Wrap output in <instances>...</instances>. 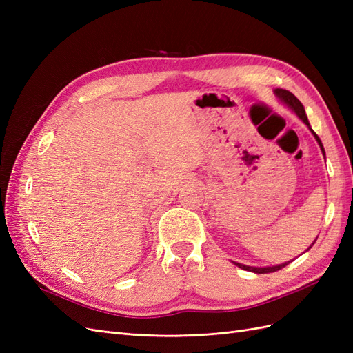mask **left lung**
Here are the masks:
<instances>
[{"instance_id":"1","label":"left lung","mask_w":353,"mask_h":353,"mask_svg":"<svg viewBox=\"0 0 353 353\" xmlns=\"http://www.w3.org/2000/svg\"><path fill=\"white\" fill-rule=\"evenodd\" d=\"M274 94L276 95V97H279L288 109H292L299 117H301V119L305 122V125L309 128V130H311V132H312V135L315 137V140H316V143L319 144V147H321V152H323V154H324V157H325V152H324V147H323V143H321V140H319V137L314 132V130L311 128V125H309V121H307V116H306V113H305V108H303V104L299 101L294 95L290 92V91H287V90H281V88H276V90H274ZM315 243V241H314ZM314 243L309 245V249L312 248L314 245ZM309 249H306V252L309 250ZM236 263L239 268H241V270H245V271H250V272H254V274H270V272H275V271H280L281 268H284L285 265H288L290 263V261L288 262H284V263H281V265H275V266H263V268H258V266H248V265H243V263H237V262H234Z\"/></svg>"}]
</instances>
